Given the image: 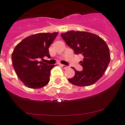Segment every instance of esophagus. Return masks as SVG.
Instances as JSON below:
<instances>
[{
  "label": "esophagus",
  "instance_id": "obj_1",
  "mask_svg": "<svg viewBox=\"0 0 125 125\" xmlns=\"http://www.w3.org/2000/svg\"><path fill=\"white\" fill-rule=\"evenodd\" d=\"M61 66L62 68H63V69H67L68 68V66H66V65H64V64H61Z\"/></svg>",
  "mask_w": 125,
  "mask_h": 125
}]
</instances>
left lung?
<instances>
[{"mask_svg": "<svg viewBox=\"0 0 125 125\" xmlns=\"http://www.w3.org/2000/svg\"><path fill=\"white\" fill-rule=\"evenodd\" d=\"M67 45L75 54H82L80 62L83 69H74L73 78L68 79L71 84L78 86H88L102 77L110 61V49L105 41L93 33L71 31L61 34Z\"/></svg>", "mask_w": 125, "mask_h": 125, "instance_id": "1", "label": "left lung"}]
</instances>
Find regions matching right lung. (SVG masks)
I'll use <instances>...</instances> for the list:
<instances>
[{
  "instance_id": "add662e5",
  "label": "right lung",
  "mask_w": 125,
  "mask_h": 125,
  "mask_svg": "<svg viewBox=\"0 0 125 125\" xmlns=\"http://www.w3.org/2000/svg\"><path fill=\"white\" fill-rule=\"evenodd\" d=\"M57 32L38 33L26 37L14 48L12 54L13 66L22 82L27 87L37 89L50 80L51 70L55 65L43 62L44 56L50 57L49 47Z\"/></svg>"
}]
</instances>
